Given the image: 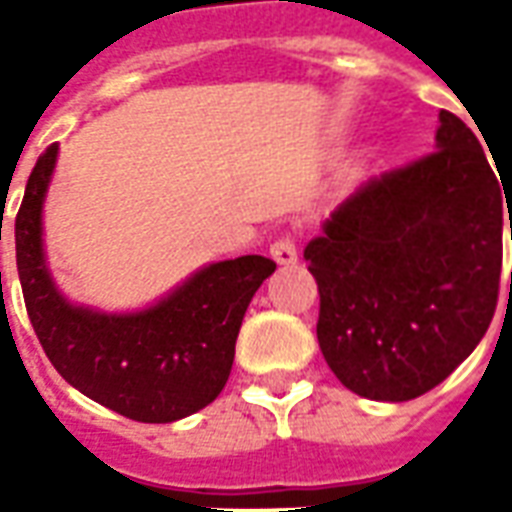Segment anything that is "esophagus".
<instances>
[{"instance_id": "34e87169", "label": "esophagus", "mask_w": 512, "mask_h": 512, "mask_svg": "<svg viewBox=\"0 0 512 512\" xmlns=\"http://www.w3.org/2000/svg\"><path fill=\"white\" fill-rule=\"evenodd\" d=\"M271 257L277 260L279 266H290L299 260V246H296V235L293 233H279L271 241Z\"/></svg>"}]
</instances>
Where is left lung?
<instances>
[{
  "mask_svg": "<svg viewBox=\"0 0 512 512\" xmlns=\"http://www.w3.org/2000/svg\"><path fill=\"white\" fill-rule=\"evenodd\" d=\"M439 120L436 150L362 183L304 249L323 359L370 400L403 403L439 386L499 301L512 197L472 128L447 109Z\"/></svg>",
  "mask_w": 512,
  "mask_h": 512,
  "instance_id": "left-lung-1",
  "label": "left lung"
}]
</instances>
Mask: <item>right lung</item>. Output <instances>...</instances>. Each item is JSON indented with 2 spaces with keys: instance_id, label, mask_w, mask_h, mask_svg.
Listing matches in <instances>:
<instances>
[{
  "instance_id": "right-lung-1",
  "label": "right lung",
  "mask_w": 512,
  "mask_h": 512,
  "mask_svg": "<svg viewBox=\"0 0 512 512\" xmlns=\"http://www.w3.org/2000/svg\"><path fill=\"white\" fill-rule=\"evenodd\" d=\"M54 161L57 145L40 153L16 213L18 279L49 362L82 395L136 422H175L213 403L233 370L246 307L277 263L263 255L213 263L136 315L71 307L54 288L40 246Z\"/></svg>"
}]
</instances>
